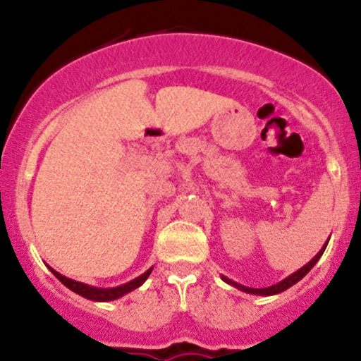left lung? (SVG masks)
<instances>
[{
	"label": "left lung",
	"instance_id": "1",
	"mask_svg": "<svg viewBox=\"0 0 361 361\" xmlns=\"http://www.w3.org/2000/svg\"><path fill=\"white\" fill-rule=\"evenodd\" d=\"M329 240H330V238H329ZM326 243H329V241H326ZM326 243L323 245L322 250H319L318 254L314 255V257L311 259V261L306 264V266H302V267H300V269H297L295 273H292L290 276H287V278H285V280L278 281L276 285H271V287H266V288H252V287H245V285H240V283H236V281L229 280V278H228V276H224V274H222L221 278H222V280H224L226 283H228V285H233V287H236L238 290L247 292V293H252V295H264V297H266V295H276V293H281L283 290H287V288H290L292 285H295L297 281H300V280H302L304 276H306L307 273H310L311 267H313L314 264H317V262L319 261V257H322L323 252H325Z\"/></svg>",
	"mask_w": 361,
	"mask_h": 361
}]
</instances>
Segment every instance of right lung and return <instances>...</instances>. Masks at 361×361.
Instances as JSON below:
<instances>
[{"instance_id":"1","label":"right lung","mask_w":361,"mask_h":361,"mask_svg":"<svg viewBox=\"0 0 361 361\" xmlns=\"http://www.w3.org/2000/svg\"><path fill=\"white\" fill-rule=\"evenodd\" d=\"M50 271L55 274V276L59 278V281H61V283H64L66 287L69 288V290L78 293V295L85 297V299H88V300H95V302H107V300H116V299H120V297H123L125 293H128V292L135 290V288H139L140 285H142L144 281L149 278L153 267H151V269H147L146 273L140 274V276H137L135 280L128 281V283H125V285H120V287H113V288L92 287V285L81 283V281L71 280V278H68V276H62L61 273H57V271L51 269V267H50Z\"/></svg>"}]
</instances>
